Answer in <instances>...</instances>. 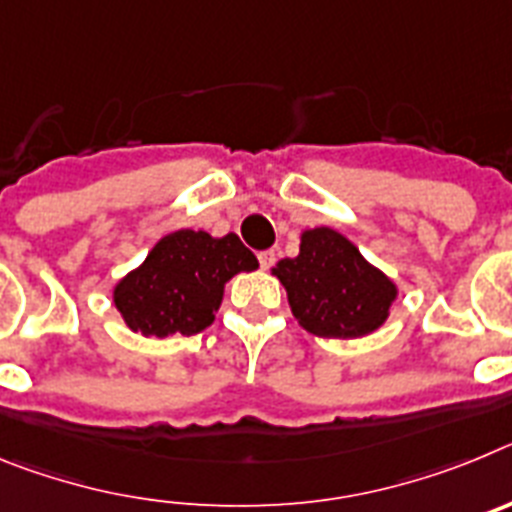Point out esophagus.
Masks as SVG:
<instances>
[{
	"label": "esophagus",
	"instance_id": "1",
	"mask_svg": "<svg viewBox=\"0 0 512 512\" xmlns=\"http://www.w3.org/2000/svg\"><path fill=\"white\" fill-rule=\"evenodd\" d=\"M274 261H277V256H274V251H261V253H259L261 269H271V266H274Z\"/></svg>",
	"mask_w": 512,
	"mask_h": 512
}]
</instances>
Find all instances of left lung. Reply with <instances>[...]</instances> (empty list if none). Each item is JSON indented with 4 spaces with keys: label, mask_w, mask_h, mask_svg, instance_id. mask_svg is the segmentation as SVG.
Segmentation results:
<instances>
[{
    "label": "left lung",
    "mask_w": 512,
    "mask_h": 512,
    "mask_svg": "<svg viewBox=\"0 0 512 512\" xmlns=\"http://www.w3.org/2000/svg\"><path fill=\"white\" fill-rule=\"evenodd\" d=\"M271 274L284 284L297 323L320 338L369 336L390 315L397 287L333 228L305 230L300 253Z\"/></svg>",
    "instance_id": "8db88e82"
}]
</instances>
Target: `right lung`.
<instances>
[{"instance_id":"add662e5","label":"right lung","mask_w":512,"mask_h":512,"mask_svg":"<svg viewBox=\"0 0 512 512\" xmlns=\"http://www.w3.org/2000/svg\"><path fill=\"white\" fill-rule=\"evenodd\" d=\"M253 269L259 261L235 233L176 230L115 284L112 300L125 325L146 338L194 336L215 320L225 282Z\"/></svg>"}]
</instances>
